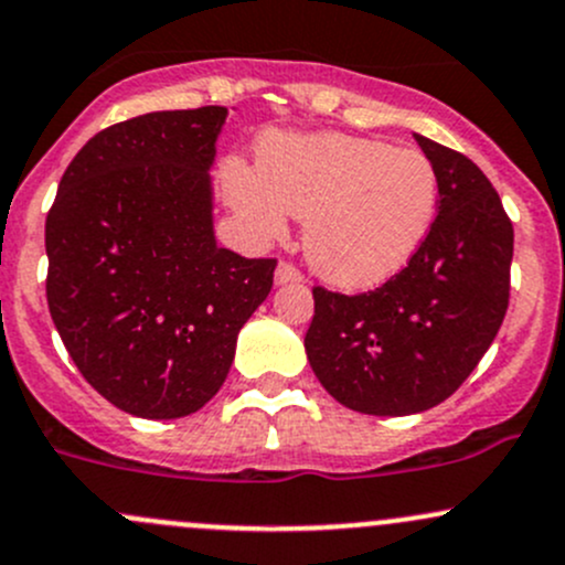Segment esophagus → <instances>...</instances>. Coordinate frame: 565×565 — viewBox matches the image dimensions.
<instances>
[{"label": "esophagus", "mask_w": 565, "mask_h": 565, "mask_svg": "<svg viewBox=\"0 0 565 565\" xmlns=\"http://www.w3.org/2000/svg\"><path fill=\"white\" fill-rule=\"evenodd\" d=\"M302 281V273L295 265L278 263L276 267V284H298Z\"/></svg>", "instance_id": "1"}]
</instances>
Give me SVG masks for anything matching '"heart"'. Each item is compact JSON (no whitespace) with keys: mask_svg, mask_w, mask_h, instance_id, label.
<instances>
[{"mask_svg":"<svg viewBox=\"0 0 565 565\" xmlns=\"http://www.w3.org/2000/svg\"><path fill=\"white\" fill-rule=\"evenodd\" d=\"M257 164H222L233 211L259 241L287 233L289 216L306 218L308 263L335 287L387 281L436 216L438 175L417 148L341 132H273L259 140Z\"/></svg>","mask_w":565,"mask_h":565,"instance_id":"1","label":"heart"}]
</instances>
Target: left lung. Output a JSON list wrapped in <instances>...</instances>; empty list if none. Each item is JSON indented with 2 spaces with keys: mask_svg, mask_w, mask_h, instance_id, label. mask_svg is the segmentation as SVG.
Segmentation results:
<instances>
[{
  "mask_svg": "<svg viewBox=\"0 0 565 565\" xmlns=\"http://www.w3.org/2000/svg\"><path fill=\"white\" fill-rule=\"evenodd\" d=\"M438 175L430 233L373 292L313 287L306 354L347 408L406 417L447 401L471 376L509 308L514 230L477 164L414 135Z\"/></svg>",
  "mask_w": 565,
  "mask_h": 565,
  "instance_id": "8db88e82",
  "label": "left lung"
}]
</instances>
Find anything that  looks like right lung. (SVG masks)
Masks as SVG:
<instances>
[{"mask_svg":"<svg viewBox=\"0 0 565 565\" xmlns=\"http://www.w3.org/2000/svg\"><path fill=\"white\" fill-rule=\"evenodd\" d=\"M227 108L113 124L75 153L45 218L47 308L88 384L142 419L203 408L276 259L216 246L211 170Z\"/></svg>","mask_w":565,"mask_h":565,"instance_id":"1","label":"right lung"}]
</instances>
